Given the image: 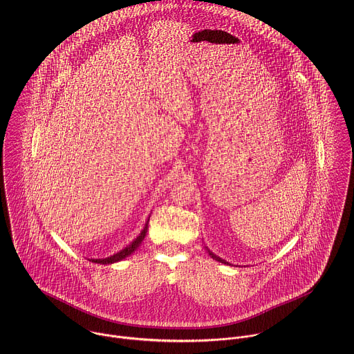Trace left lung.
Returning <instances> with one entry per match:
<instances>
[{
    "instance_id": "left-lung-1",
    "label": "left lung",
    "mask_w": 354,
    "mask_h": 354,
    "mask_svg": "<svg viewBox=\"0 0 354 354\" xmlns=\"http://www.w3.org/2000/svg\"><path fill=\"white\" fill-rule=\"evenodd\" d=\"M207 251H208V254H209V256H211V257H212V259H215V260H216V261H221V263H223V264H229V263H227V261H226V260H223V259H221V257H219V256H216V254H215V253L211 252V251H209V250H208V248H207Z\"/></svg>"
}]
</instances>
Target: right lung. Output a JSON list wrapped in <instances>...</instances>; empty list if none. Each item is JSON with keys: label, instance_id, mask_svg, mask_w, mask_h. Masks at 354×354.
<instances>
[{"label": "right lung", "instance_id": "1", "mask_svg": "<svg viewBox=\"0 0 354 354\" xmlns=\"http://www.w3.org/2000/svg\"><path fill=\"white\" fill-rule=\"evenodd\" d=\"M149 219H150V218H149ZM147 229H149V221L146 222V226H145V229L142 230V233H140L128 247H125L122 251L114 253L113 256H109V257H104V259H91V261H93V263H100V264H111V263H115V261H120V260L125 259V257L129 256L131 253L135 252V251L138 250V247L142 244V241H143L145 237H146Z\"/></svg>", "mask_w": 354, "mask_h": 354}]
</instances>
